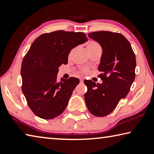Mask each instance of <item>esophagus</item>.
<instances>
[{
	"label": "esophagus",
	"instance_id": "esophagus-1",
	"mask_svg": "<svg viewBox=\"0 0 154 154\" xmlns=\"http://www.w3.org/2000/svg\"><path fill=\"white\" fill-rule=\"evenodd\" d=\"M80 82H81V83H82V82H84V80L82 79V78H80Z\"/></svg>",
	"mask_w": 154,
	"mask_h": 154
}]
</instances>
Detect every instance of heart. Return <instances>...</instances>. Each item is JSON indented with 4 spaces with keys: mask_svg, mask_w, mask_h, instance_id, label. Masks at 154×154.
<instances>
[{
    "mask_svg": "<svg viewBox=\"0 0 154 154\" xmlns=\"http://www.w3.org/2000/svg\"><path fill=\"white\" fill-rule=\"evenodd\" d=\"M86 47L89 52H91L94 50H97L98 48H101L100 45L98 44L97 42H94V41L88 42L86 44ZM82 72H84V73H87V72H88V69L86 68H84L82 69Z\"/></svg>",
    "mask_w": 154,
    "mask_h": 154,
    "instance_id": "heart-1",
    "label": "heart"
}]
</instances>
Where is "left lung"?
<instances>
[{
  "label": "left lung",
  "instance_id": "1",
  "mask_svg": "<svg viewBox=\"0 0 154 154\" xmlns=\"http://www.w3.org/2000/svg\"><path fill=\"white\" fill-rule=\"evenodd\" d=\"M88 37L103 49L98 66L103 83L84 81L88 88L85 100L91 114L104 117L128 94L135 77V56L128 40L120 33L100 31L88 33Z\"/></svg>",
  "mask_w": 154,
  "mask_h": 154
}]
</instances>
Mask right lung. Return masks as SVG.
I'll list each match as a JSON object with an SVG mask.
<instances>
[{
    "instance_id": "1",
    "label": "right lung",
    "mask_w": 154,
    "mask_h": 154,
    "mask_svg": "<svg viewBox=\"0 0 154 154\" xmlns=\"http://www.w3.org/2000/svg\"><path fill=\"white\" fill-rule=\"evenodd\" d=\"M87 41L84 33L56 31L41 35L31 44L22 62L21 88L28 106L37 117L51 119L66 108L80 80L62 78L59 82L58 68L67 64L72 49Z\"/></svg>"
}]
</instances>
